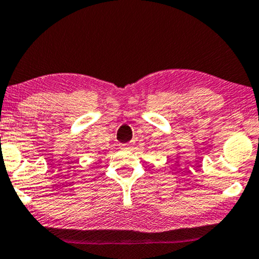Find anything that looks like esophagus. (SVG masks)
I'll use <instances>...</instances> for the list:
<instances>
[{
    "mask_svg": "<svg viewBox=\"0 0 259 259\" xmlns=\"http://www.w3.org/2000/svg\"><path fill=\"white\" fill-rule=\"evenodd\" d=\"M120 148H122V149H130V145H127V143H123V145H120Z\"/></svg>",
    "mask_w": 259,
    "mask_h": 259,
    "instance_id": "1",
    "label": "esophagus"
}]
</instances>
